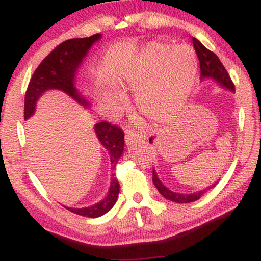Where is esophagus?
Segmentation results:
<instances>
[{
  "label": "esophagus",
  "mask_w": 261,
  "mask_h": 261,
  "mask_svg": "<svg viewBox=\"0 0 261 261\" xmlns=\"http://www.w3.org/2000/svg\"><path fill=\"white\" fill-rule=\"evenodd\" d=\"M141 139H142V136L140 134L134 133L133 130H127L126 135H125V141H126L127 145H131L135 141H140Z\"/></svg>",
  "instance_id": "1"
}]
</instances>
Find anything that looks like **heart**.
<instances>
[{
	"label": "heart",
	"mask_w": 261,
	"mask_h": 261,
	"mask_svg": "<svg viewBox=\"0 0 261 261\" xmlns=\"http://www.w3.org/2000/svg\"><path fill=\"white\" fill-rule=\"evenodd\" d=\"M199 59L191 45L151 41L135 53L118 74L125 91L135 93L137 109L154 124H167L181 112L195 87ZM101 100L120 112L127 97L118 88H106Z\"/></svg>",
	"instance_id": "1"
}]
</instances>
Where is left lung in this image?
<instances>
[{
	"instance_id": "obj_1",
	"label": "left lung",
	"mask_w": 261,
	"mask_h": 261,
	"mask_svg": "<svg viewBox=\"0 0 261 261\" xmlns=\"http://www.w3.org/2000/svg\"><path fill=\"white\" fill-rule=\"evenodd\" d=\"M193 44L194 47H195V51L197 54V58H199L200 61V70H201V80L203 82L206 81H214L216 82L221 88L226 89V91L229 92H234V86H233L232 81H230V77L227 73L226 68L223 67V65L221 64L220 59L215 55L214 53L210 51L208 49H206L205 46L201 44V41H199L197 39L193 38ZM149 142L153 143V139H149ZM152 180H153V184L155 185V188L158 189L160 194L164 199L170 200L173 202H178V203H189L199 200L200 197L203 196V194L206 191L212 189L214 187H216V184L218 182L215 181L214 184L210 185L207 188H203L199 191H194V193H176V191L170 190L169 188H167L163 182L161 181V179L158 178L157 172L155 169H153V176H152Z\"/></svg>"
}]
</instances>
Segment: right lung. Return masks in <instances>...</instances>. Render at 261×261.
Returning a JSON list of instances; mask_svg holds the SVG:
<instances>
[{"label": "right lung", "mask_w": 261, "mask_h": 261, "mask_svg": "<svg viewBox=\"0 0 261 261\" xmlns=\"http://www.w3.org/2000/svg\"><path fill=\"white\" fill-rule=\"evenodd\" d=\"M101 39V34H94L89 38L70 39L56 46L38 66L33 74L24 99V120L34 115L37 103L41 95L47 91L64 92L74 101L86 109L91 108V103L76 87L77 71L82 66L91 47ZM94 133L98 141L108 152L110 158V169L115 168L124 152V133L119 127L113 126L107 121L97 122ZM120 185L115 178H110L109 190L107 195L97 203L87 207H67L71 212L81 216L95 218L109 212L118 200Z\"/></svg>", "instance_id": "add662e5"}]
</instances>
